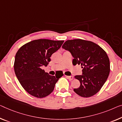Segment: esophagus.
Listing matches in <instances>:
<instances>
[{
	"instance_id": "1",
	"label": "esophagus",
	"mask_w": 122,
	"mask_h": 122,
	"mask_svg": "<svg viewBox=\"0 0 122 122\" xmlns=\"http://www.w3.org/2000/svg\"><path fill=\"white\" fill-rule=\"evenodd\" d=\"M66 77L67 78V79L70 80V81H72V80H73L74 78L73 76H66Z\"/></svg>"
}]
</instances>
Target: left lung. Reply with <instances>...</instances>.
Listing matches in <instances>:
<instances>
[{
  "label": "left lung",
  "instance_id": "left-lung-1",
  "mask_svg": "<svg viewBox=\"0 0 122 122\" xmlns=\"http://www.w3.org/2000/svg\"><path fill=\"white\" fill-rule=\"evenodd\" d=\"M62 47L71 53L73 65H81L83 68L82 75L74 76L81 85L74 92L84 97L95 95L110 73V60L106 52L96 44L81 39L68 40Z\"/></svg>",
  "mask_w": 122,
  "mask_h": 122
}]
</instances>
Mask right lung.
I'll use <instances>...</instances> for the list:
<instances>
[{"label":"right lung","mask_w":122,"mask_h":122,"mask_svg":"<svg viewBox=\"0 0 122 122\" xmlns=\"http://www.w3.org/2000/svg\"><path fill=\"white\" fill-rule=\"evenodd\" d=\"M63 41L40 39L28 42L16 52L14 71L19 82L30 95L38 98L48 96L62 74L51 76L41 69L47 66L52 54L60 48Z\"/></svg>","instance_id":"add662e5"}]
</instances>
